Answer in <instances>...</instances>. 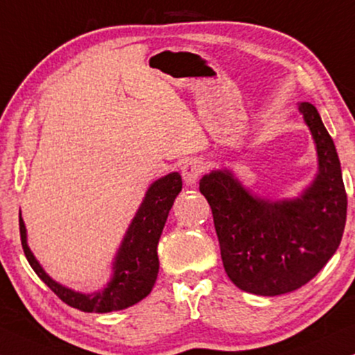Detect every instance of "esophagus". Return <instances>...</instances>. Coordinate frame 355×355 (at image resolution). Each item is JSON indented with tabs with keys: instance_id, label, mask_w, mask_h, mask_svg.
Wrapping results in <instances>:
<instances>
[{
	"instance_id": "obj_1",
	"label": "esophagus",
	"mask_w": 355,
	"mask_h": 355,
	"mask_svg": "<svg viewBox=\"0 0 355 355\" xmlns=\"http://www.w3.org/2000/svg\"><path fill=\"white\" fill-rule=\"evenodd\" d=\"M203 169H205V163H203L202 159H198V158L187 159V162L184 163L181 168L184 182L189 184V186L196 184L197 179L200 178V174L203 173Z\"/></svg>"
}]
</instances>
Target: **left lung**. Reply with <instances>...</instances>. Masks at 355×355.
<instances>
[{
    "instance_id": "obj_1",
    "label": "left lung",
    "mask_w": 355,
    "mask_h": 355,
    "mask_svg": "<svg viewBox=\"0 0 355 355\" xmlns=\"http://www.w3.org/2000/svg\"><path fill=\"white\" fill-rule=\"evenodd\" d=\"M317 145L318 173L297 198L271 202L218 169L200 179L223 265L237 288L281 295L307 284L334 255L346 225L347 196L331 135L312 103L299 105Z\"/></svg>"
}]
</instances>
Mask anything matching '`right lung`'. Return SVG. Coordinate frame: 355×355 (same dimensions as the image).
Returning <instances> with one entry per match:
<instances>
[{"label":"right lung","mask_w":355,"mask_h":355,"mask_svg":"<svg viewBox=\"0 0 355 355\" xmlns=\"http://www.w3.org/2000/svg\"><path fill=\"white\" fill-rule=\"evenodd\" d=\"M182 189V179L179 173H169L148 187L142 205L139 207L123 244L114 257L113 278L106 288L92 294L76 293L66 286H61L45 273L27 245V232L22 216H19V231L24 254L33 271L43 283L71 307L82 312L106 313L114 310L128 309L147 297L158 276L157 247L162 236L168 213L174 198Z\"/></svg>","instance_id":"obj_1"}]
</instances>
